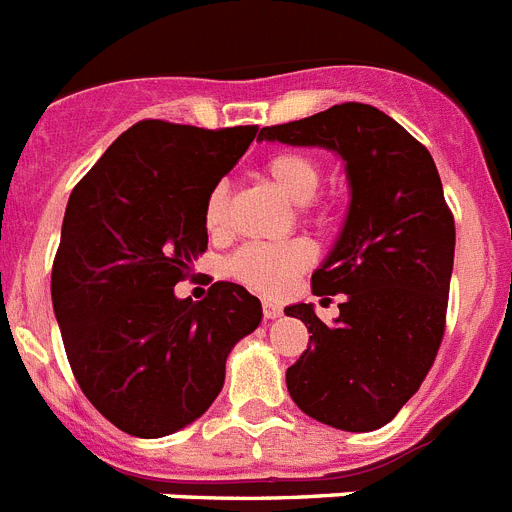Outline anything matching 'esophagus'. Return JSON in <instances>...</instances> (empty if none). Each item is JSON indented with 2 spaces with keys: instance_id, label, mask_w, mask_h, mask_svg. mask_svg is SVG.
Segmentation results:
<instances>
[{
  "instance_id": "34e87169",
  "label": "esophagus",
  "mask_w": 512,
  "mask_h": 512,
  "mask_svg": "<svg viewBox=\"0 0 512 512\" xmlns=\"http://www.w3.org/2000/svg\"><path fill=\"white\" fill-rule=\"evenodd\" d=\"M282 316V308H279L277 303H272V300H264V318L266 321H274V318Z\"/></svg>"
}]
</instances>
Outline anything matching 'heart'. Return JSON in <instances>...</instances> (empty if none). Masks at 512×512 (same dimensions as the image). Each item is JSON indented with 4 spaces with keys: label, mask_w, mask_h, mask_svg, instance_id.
Here are the masks:
<instances>
[{
    "label": "heart",
    "mask_w": 512,
    "mask_h": 512,
    "mask_svg": "<svg viewBox=\"0 0 512 512\" xmlns=\"http://www.w3.org/2000/svg\"><path fill=\"white\" fill-rule=\"evenodd\" d=\"M264 176L272 181L274 189L285 196L287 202L303 207L316 196L318 186H321V165L305 152L285 150L266 160ZM225 204L227 189L220 183V186H214L207 207H204V222L209 230H217L222 225ZM308 264L310 251L305 243H253V246L240 248L233 259L227 261V272L251 290L274 295V292L285 290L290 279L303 272Z\"/></svg>",
    "instance_id": "heart-1"
}]
</instances>
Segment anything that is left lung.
I'll list each match as a JSON object with an SVG mask.
<instances>
[{"label":"left lung","mask_w":512,"mask_h":512,"mask_svg":"<svg viewBox=\"0 0 512 512\" xmlns=\"http://www.w3.org/2000/svg\"><path fill=\"white\" fill-rule=\"evenodd\" d=\"M259 139L342 157L347 217L313 272V292L344 300L331 326L310 303L285 308L313 334L287 368V391L323 425L378 430L417 393L443 342L456 227L435 160L404 126L362 103L264 126Z\"/></svg>","instance_id":"obj_1"}]
</instances>
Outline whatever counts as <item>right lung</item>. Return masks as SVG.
<instances>
[{
    "instance_id": "1",
    "label": "right lung",
    "mask_w": 512,
    "mask_h": 512,
    "mask_svg": "<svg viewBox=\"0 0 512 512\" xmlns=\"http://www.w3.org/2000/svg\"><path fill=\"white\" fill-rule=\"evenodd\" d=\"M256 126L139 121L74 186L61 222L51 300L72 373L119 430L165 438L207 412L230 349L256 331L261 303L214 282L202 303L176 282L207 251L204 207Z\"/></svg>"
}]
</instances>
